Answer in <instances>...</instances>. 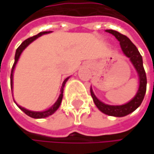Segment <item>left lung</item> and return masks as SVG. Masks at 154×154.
<instances>
[{"instance_id":"1","label":"left lung","mask_w":154,"mask_h":154,"mask_svg":"<svg viewBox=\"0 0 154 154\" xmlns=\"http://www.w3.org/2000/svg\"><path fill=\"white\" fill-rule=\"evenodd\" d=\"M106 32L113 35L119 41V44H120V46H121L123 52L126 54L127 57H128L130 59V60L132 61L136 69L137 70L139 80H140L138 92L136 94V96L129 103H128L124 105H120V106H112V105H108V104L102 103L95 97L92 89H91V95L93 97L94 103H95V105L102 112L109 115V116L124 117V116L133 112L134 110H136L141 105V103L144 98L145 92H146V84H147L146 74H145V71H144V69L143 66L142 56L136 45L126 35H124L115 30L109 29V30H106Z\"/></svg>"}]
</instances>
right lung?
Here are the masks:
<instances>
[{"mask_svg": "<svg viewBox=\"0 0 154 154\" xmlns=\"http://www.w3.org/2000/svg\"><path fill=\"white\" fill-rule=\"evenodd\" d=\"M48 33H50V32H41V33H39V34L36 35H34V36H32V37H29V38H27L26 40H25L19 46L17 47V51H16L15 61H14V64H13V66H12L11 74V87H12V84H13V83H12V79H13V70H14V69H15V66L16 64H17V60H18L19 56H20L21 52L23 51V50L29 44H31L34 40H35V39L38 38L39 36H41V35H45V34H48ZM67 80H68V78H66V79L64 80V82H63L62 88H61V94H60L59 99L57 100V102L55 103V104H54L52 107L50 108L49 109L45 110V111H31V110H28V109H25V108L20 107V106H18V105H17V106L19 107V109H20L21 110H23L27 116H29V117H31V118H34V119H43V118H46L48 116L51 115L52 113H54V112L58 109V108L60 107V103H61V100H62V97H63V86H64V85H65V83H66Z\"/></svg>", "mask_w": 154, "mask_h": 154, "instance_id": "obj_1", "label": "right lung"}]
</instances>
